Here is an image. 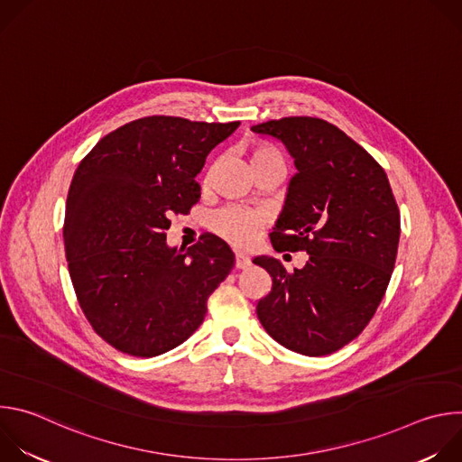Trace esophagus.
I'll return each instance as SVG.
<instances>
[{
  "label": "esophagus",
  "instance_id": "1",
  "mask_svg": "<svg viewBox=\"0 0 462 462\" xmlns=\"http://www.w3.org/2000/svg\"><path fill=\"white\" fill-rule=\"evenodd\" d=\"M250 257L245 254H236V269H248L250 267Z\"/></svg>",
  "mask_w": 462,
  "mask_h": 462
}]
</instances>
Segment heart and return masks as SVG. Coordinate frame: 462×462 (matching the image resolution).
Returning a JSON list of instances; mask_svg holds the SVG:
<instances>
[{"label": "heart", "instance_id": "heart-1", "mask_svg": "<svg viewBox=\"0 0 462 462\" xmlns=\"http://www.w3.org/2000/svg\"><path fill=\"white\" fill-rule=\"evenodd\" d=\"M248 157L254 171L267 166L287 168L285 157L282 155V152L261 141H254L248 144ZM263 225H265V216L261 212L237 208V207L219 210L217 214L212 216V221H210L212 230L237 248L252 246L257 241Z\"/></svg>", "mask_w": 462, "mask_h": 462}]
</instances>
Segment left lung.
Instances as JSON below:
<instances>
[{"mask_svg": "<svg viewBox=\"0 0 462 462\" xmlns=\"http://www.w3.org/2000/svg\"><path fill=\"white\" fill-rule=\"evenodd\" d=\"M252 131L282 141L298 168L273 246L309 254L291 273L274 257H254L273 278L257 318L283 347L331 355L364 331L385 294L401 239L397 201L383 168L327 120L285 116Z\"/></svg>", "mask_w": 462, "mask_h": 462, "instance_id": "left-lung-1", "label": "left lung"}]
</instances>
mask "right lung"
I'll use <instances>...</instances> for the list:
<instances>
[{"instance_id": "obj_1", "label": "right lung", "mask_w": 462, "mask_h": 462, "mask_svg": "<svg viewBox=\"0 0 462 462\" xmlns=\"http://www.w3.org/2000/svg\"><path fill=\"white\" fill-rule=\"evenodd\" d=\"M237 125L144 116L80 161L65 203V257L88 321L120 353L152 358L180 346L230 274L223 239L203 234L180 252L166 245V230L199 201L195 177Z\"/></svg>"}]
</instances>
